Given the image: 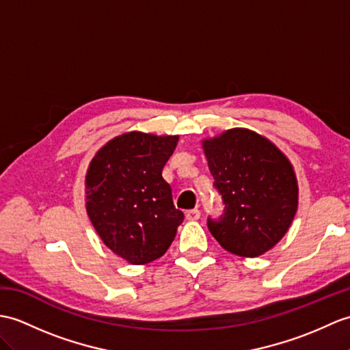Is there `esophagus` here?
Instances as JSON below:
<instances>
[{
    "instance_id": "obj_1",
    "label": "esophagus",
    "mask_w": 350,
    "mask_h": 350,
    "mask_svg": "<svg viewBox=\"0 0 350 350\" xmlns=\"http://www.w3.org/2000/svg\"><path fill=\"white\" fill-rule=\"evenodd\" d=\"M200 216H201V212L198 208H192L186 212V219H188V221H198Z\"/></svg>"
}]
</instances>
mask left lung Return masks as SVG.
Listing matches in <instances>:
<instances>
[{
	"label": "left lung",
	"instance_id": "1",
	"mask_svg": "<svg viewBox=\"0 0 350 350\" xmlns=\"http://www.w3.org/2000/svg\"><path fill=\"white\" fill-rule=\"evenodd\" d=\"M225 213L207 226L225 250L256 258L283 239L298 208L291 161L267 137L247 128L226 129L201 142Z\"/></svg>",
	"mask_w": 350,
	"mask_h": 350
}]
</instances>
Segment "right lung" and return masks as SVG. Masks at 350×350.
<instances>
[{
    "instance_id": "obj_1",
    "label": "right lung",
    "mask_w": 350,
    "mask_h": 350,
    "mask_svg": "<svg viewBox=\"0 0 350 350\" xmlns=\"http://www.w3.org/2000/svg\"><path fill=\"white\" fill-rule=\"evenodd\" d=\"M177 142L178 135L125 133L105 143L89 162L88 216L104 245L133 265L164 255L185 219L162 177Z\"/></svg>"
}]
</instances>
